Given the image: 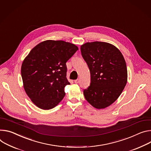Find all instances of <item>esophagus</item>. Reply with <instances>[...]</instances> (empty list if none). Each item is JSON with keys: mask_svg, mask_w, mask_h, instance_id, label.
Masks as SVG:
<instances>
[{"mask_svg": "<svg viewBox=\"0 0 151 151\" xmlns=\"http://www.w3.org/2000/svg\"><path fill=\"white\" fill-rule=\"evenodd\" d=\"M75 83H76V84H78L79 83V79H76V80H75Z\"/></svg>", "mask_w": 151, "mask_h": 151, "instance_id": "esophagus-1", "label": "esophagus"}]
</instances>
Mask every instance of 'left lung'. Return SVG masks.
<instances>
[{"mask_svg": "<svg viewBox=\"0 0 151 151\" xmlns=\"http://www.w3.org/2000/svg\"><path fill=\"white\" fill-rule=\"evenodd\" d=\"M91 76L90 86L84 90L87 101L96 109L114 103L124 89L128 79L127 68L117 47L106 42H87L81 46Z\"/></svg>", "mask_w": 151, "mask_h": 151, "instance_id": "8db88e82", "label": "left lung"}]
</instances>
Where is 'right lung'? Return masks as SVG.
I'll return each mask as SVG.
<instances>
[{"label":"right lung","mask_w":151,"mask_h":151,"mask_svg":"<svg viewBox=\"0 0 151 151\" xmlns=\"http://www.w3.org/2000/svg\"><path fill=\"white\" fill-rule=\"evenodd\" d=\"M78 50L74 44L48 40L35 46L25 57L21 67L23 88L37 107L47 110L64 98L65 87L70 84L65 63Z\"/></svg>","instance_id":"obj_1"}]
</instances>
